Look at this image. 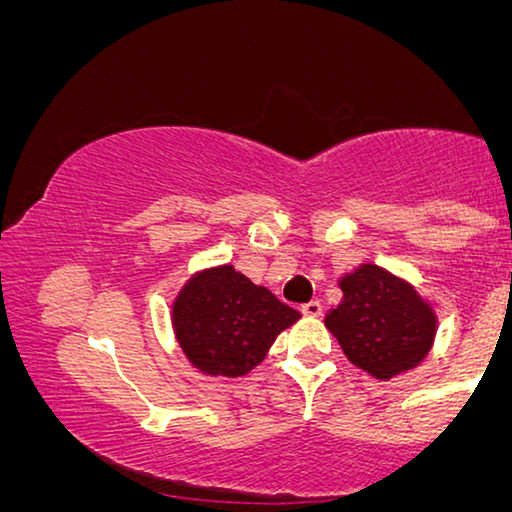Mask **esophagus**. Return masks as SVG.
<instances>
[{
  "label": "esophagus",
  "mask_w": 512,
  "mask_h": 512,
  "mask_svg": "<svg viewBox=\"0 0 512 512\" xmlns=\"http://www.w3.org/2000/svg\"><path fill=\"white\" fill-rule=\"evenodd\" d=\"M301 313L308 315V318H318V315L322 313V304L320 301H308V304L301 306Z\"/></svg>",
  "instance_id": "1"
}]
</instances>
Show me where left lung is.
I'll use <instances>...</instances> for the list:
<instances>
[{"label":"left lung","instance_id":"8db88e82","mask_svg":"<svg viewBox=\"0 0 512 512\" xmlns=\"http://www.w3.org/2000/svg\"><path fill=\"white\" fill-rule=\"evenodd\" d=\"M343 301L325 325L348 359L387 380L417 366L436 334V318L417 292L376 264L359 266L341 280Z\"/></svg>","mask_w":512,"mask_h":512}]
</instances>
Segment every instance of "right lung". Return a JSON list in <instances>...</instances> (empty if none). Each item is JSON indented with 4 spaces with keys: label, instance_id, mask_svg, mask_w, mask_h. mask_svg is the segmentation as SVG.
<instances>
[{
    "label": "right lung",
    "instance_id": "right-lung-1",
    "mask_svg": "<svg viewBox=\"0 0 512 512\" xmlns=\"http://www.w3.org/2000/svg\"><path fill=\"white\" fill-rule=\"evenodd\" d=\"M301 318L266 287L218 266L194 276L174 304V327L187 359L211 376H243L262 362L285 327Z\"/></svg>",
    "mask_w": 512,
    "mask_h": 512
}]
</instances>
